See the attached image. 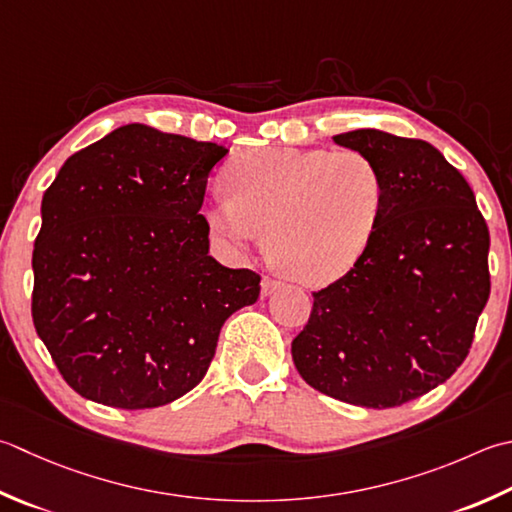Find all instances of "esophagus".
Listing matches in <instances>:
<instances>
[{
    "instance_id": "obj_1",
    "label": "esophagus",
    "mask_w": 512,
    "mask_h": 512,
    "mask_svg": "<svg viewBox=\"0 0 512 512\" xmlns=\"http://www.w3.org/2000/svg\"><path fill=\"white\" fill-rule=\"evenodd\" d=\"M277 288H282V282H277V279H273V277H264V279H262V295H264V297L273 295Z\"/></svg>"
}]
</instances>
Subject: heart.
<instances>
[{"label":"heart","mask_w":512,"mask_h":512,"mask_svg":"<svg viewBox=\"0 0 512 512\" xmlns=\"http://www.w3.org/2000/svg\"><path fill=\"white\" fill-rule=\"evenodd\" d=\"M230 190L206 204L210 233L230 253L262 242L288 277L326 286L373 242L386 204L384 173L364 150L264 148L228 170Z\"/></svg>","instance_id":"heart-1"}]
</instances>
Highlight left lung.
<instances>
[{
    "mask_svg": "<svg viewBox=\"0 0 512 512\" xmlns=\"http://www.w3.org/2000/svg\"><path fill=\"white\" fill-rule=\"evenodd\" d=\"M384 173L373 242L337 282L313 293L290 353L308 386L339 402L393 408L462 366L490 295V235L473 188L424 139L375 128L335 135Z\"/></svg>",
    "mask_w": 512,
    "mask_h": 512,
    "instance_id": "left-lung-1",
    "label": "left lung"
}]
</instances>
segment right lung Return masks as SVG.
Wrapping results in <instances>:
<instances>
[{
    "label": "right lung",
    "instance_id": "obj_1",
    "mask_svg": "<svg viewBox=\"0 0 512 512\" xmlns=\"http://www.w3.org/2000/svg\"><path fill=\"white\" fill-rule=\"evenodd\" d=\"M228 150L144 124L70 155L42 199L33 324L66 384L142 410L202 382L262 277L208 255V175Z\"/></svg>",
    "mask_w": 512,
    "mask_h": 512
}]
</instances>
